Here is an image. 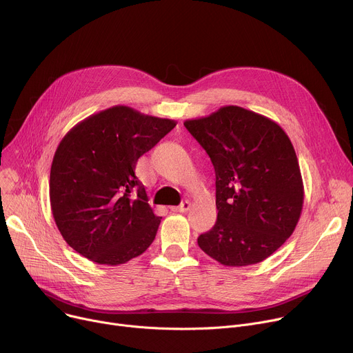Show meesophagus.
Listing matches in <instances>:
<instances>
[{
    "mask_svg": "<svg viewBox=\"0 0 353 353\" xmlns=\"http://www.w3.org/2000/svg\"><path fill=\"white\" fill-rule=\"evenodd\" d=\"M190 207H191V204H190V201H183V203L179 205V207H172L170 210L172 211H174V212H187L188 210H190Z\"/></svg>",
    "mask_w": 353,
    "mask_h": 353,
    "instance_id": "1",
    "label": "esophagus"
}]
</instances>
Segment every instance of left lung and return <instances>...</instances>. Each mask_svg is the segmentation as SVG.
<instances>
[{
    "mask_svg": "<svg viewBox=\"0 0 353 353\" xmlns=\"http://www.w3.org/2000/svg\"><path fill=\"white\" fill-rule=\"evenodd\" d=\"M184 127L215 169L218 219L198 245L229 267L264 261L293 233L303 207V180L293 145L272 120L225 106Z\"/></svg>",
    "mask_w": 353,
    "mask_h": 353,
    "instance_id": "obj_1",
    "label": "left lung"
}]
</instances>
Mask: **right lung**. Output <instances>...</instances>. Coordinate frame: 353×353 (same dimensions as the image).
I'll use <instances>...</instances> for the list:
<instances>
[{"label": "right lung", "mask_w": 353, "mask_h": 353, "mask_svg": "<svg viewBox=\"0 0 353 353\" xmlns=\"http://www.w3.org/2000/svg\"><path fill=\"white\" fill-rule=\"evenodd\" d=\"M174 120L114 106L77 124L50 172V204L64 240L93 263L119 265L152 244L161 219L135 176L138 159Z\"/></svg>", "instance_id": "add662e5"}]
</instances>
